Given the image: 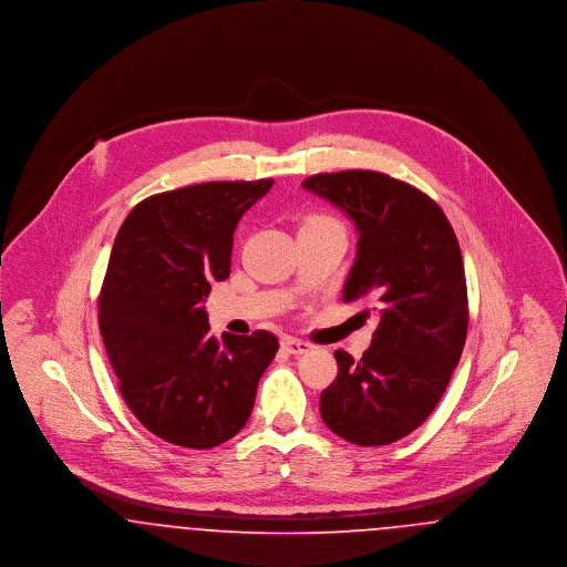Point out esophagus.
I'll list each match as a JSON object with an SVG mask.
<instances>
[{
    "label": "esophagus",
    "mask_w": 567,
    "mask_h": 567,
    "mask_svg": "<svg viewBox=\"0 0 567 567\" xmlns=\"http://www.w3.org/2000/svg\"><path fill=\"white\" fill-rule=\"evenodd\" d=\"M282 349L291 354H303V352L310 351L312 344L310 342H303V340H297V338H285L282 340Z\"/></svg>",
    "instance_id": "1"
}]
</instances>
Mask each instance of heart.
Returning <instances> with one entry per match:
<instances>
[{
	"instance_id": "1",
	"label": "heart",
	"mask_w": 567,
	"mask_h": 567,
	"mask_svg": "<svg viewBox=\"0 0 567 567\" xmlns=\"http://www.w3.org/2000/svg\"><path fill=\"white\" fill-rule=\"evenodd\" d=\"M306 223H333V225H338V223H336V220H333V218H329V216H323V215L310 216V218H308V220H306Z\"/></svg>"
}]
</instances>
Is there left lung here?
Here are the masks:
<instances>
[{
    "label": "left lung",
    "mask_w": 567,
    "mask_h": 567,
    "mask_svg": "<svg viewBox=\"0 0 567 567\" xmlns=\"http://www.w3.org/2000/svg\"><path fill=\"white\" fill-rule=\"evenodd\" d=\"M301 187L354 223L359 243L344 301L365 299L378 312L372 347L359 361L336 351L338 378L321 393V416L357 446L391 444L432 414L465 344L457 236L430 195L380 172L315 174Z\"/></svg>",
    "instance_id": "1"
}]
</instances>
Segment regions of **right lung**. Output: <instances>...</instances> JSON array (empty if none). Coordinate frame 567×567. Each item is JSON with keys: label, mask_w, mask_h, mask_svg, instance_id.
<instances>
[{"label": "right lung", "mask_w": 567, "mask_h": 567, "mask_svg": "<svg viewBox=\"0 0 567 567\" xmlns=\"http://www.w3.org/2000/svg\"><path fill=\"white\" fill-rule=\"evenodd\" d=\"M274 181L202 183L146 197L121 225L100 331L135 419L169 444L213 449L243 430L276 336L210 333L204 299L231 270L234 231Z\"/></svg>", "instance_id": "obj_1"}]
</instances>
